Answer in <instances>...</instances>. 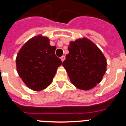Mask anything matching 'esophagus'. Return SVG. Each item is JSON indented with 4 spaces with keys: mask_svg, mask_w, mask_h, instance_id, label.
<instances>
[{
    "mask_svg": "<svg viewBox=\"0 0 126 126\" xmlns=\"http://www.w3.org/2000/svg\"><path fill=\"white\" fill-rule=\"evenodd\" d=\"M61 61H62V62H64V61L65 60V56H64V55H63V56L61 57Z\"/></svg>",
    "mask_w": 126,
    "mask_h": 126,
    "instance_id": "esophagus-1",
    "label": "esophagus"
}]
</instances>
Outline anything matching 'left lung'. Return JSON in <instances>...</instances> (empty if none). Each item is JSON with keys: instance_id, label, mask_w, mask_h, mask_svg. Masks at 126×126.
<instances>
[{"instance_id": "left-lung-1", "label": "left lung", "mask_w": 126, "mask_h": 126, "mask_svg": "<svg viewBox=\"0 0 126 126\" xmlns=\"http://www.w3.org/2000/svg\"><path fill=\"white\" fill-rule=\"evenodd\" d=\"M69 54L62 65L77 88L89 90L102 81L107 70V60L100 49L86 38L70 42Z\"/></svg>"}]
</instances>
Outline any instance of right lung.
<instances>
[{"label":"right lung","mask_w":126,"mask_h":126,"mask_svg":"<svg viewBox=\"0 0 126 126\" xmlns=\"http://www.w3.org/2000/svg\"><path fill=\"white\" fill-rule=\"evenodd\" d=\"M56 47L42 35L34 36L21 47L16 57L17 73L24 84L34 91H41L52 83L62 61L55 55Z\"/></svg>","instance_id":"right-lung-1"}]
</instances>
